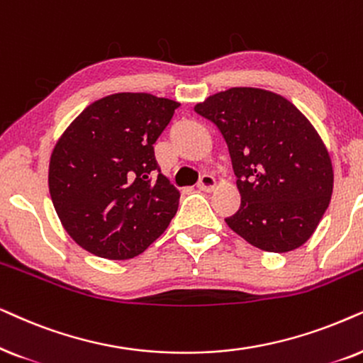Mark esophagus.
<instances>
[{"label":"esophagus","mask_w":363,"mask_h":363,"mask_svg":"<svg viewBox=\"0 0 363 363\" xmlns=\"http://www.w3.org/2000/svg\"><path fill=\"white\" fill-rule=\"evenodd\" d=\"M201 191H206V192H211L214 191L216 187V177L211 176V174H204V176H201L199 179V184H197Z\"/></svg>","instance_id":"1"}]
</instances>
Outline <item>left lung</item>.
I'll list each match as a JSON object with an SVG mask.
<instances>
[{
    "label": "left lung",
    "mask_w": 363,
    "mask_h": 363,
    "mask_svg": "<svg viewBox=\"0 0 363 363\" xmlns=\"http://www.w3.org/2000/svg\"><path fill=\"white\" fill-rule=\"evenodd\" d=\"M229 147L240 207L225 222L267 252L306 244L325 214L333 189L332 161L315 128L272 91L230 88L194 106Z\"/></svg>",
    "instance_id": "obj_1"
}]
</instances>
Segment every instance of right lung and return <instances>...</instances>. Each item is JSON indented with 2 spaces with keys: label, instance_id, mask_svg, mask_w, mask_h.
<instances>
[{
  "label": "right lung",
  "instance_id": "right-lung-1",
  "mask_svg": "<svg viewBox=\"0 0 363 363\" xmlns=\"http://www.w3.org/2000/svg\"><path fill=\"white\" fill-rule=\"evenodd\" d=\"M179 106L147 93L111 94L62 133L48 182L57 217L77 245L125 260L167 229L181 194L161 174L152 144Z\"/></svg>",
  "mask_w": 363,
  "mask_h": 363
}]
</instances>
